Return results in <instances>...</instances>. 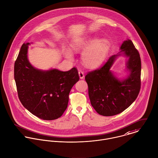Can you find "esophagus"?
Masks as SVG:
<instances>
[{
  "label": "esophagus",
  "mask_w": 158,
  "mask_h": 158,
  "mask_svg": "<svg viewBox=\"0 0 158 158\" xmlns=\"http://www.w3.org/2000/svg\"><path fill=\"white\" fill-rule=\"evenodd\" d=\"M78 75H79V77H80V79H83L84 77H85V75H84V73L81 71V70H79L78 72Z\"/></svg>",
  "instance_id": "esophagus-1"
}]
</instances>
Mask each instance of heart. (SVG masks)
Masks as SVG:
<instances>
[{
  "label": "heart",
  "instance_id": "b5f03b06",
  "mask_svg": "<svg viewBox=\"0 0 158 158\" xmlns=\"http://www.w3.org/2000/svg\"><path fill=\"white\" fill-rule=\"evenodd\" d=\"M72 49L81 54V60L88 67L94 68L100 65L105 60L110 50V44L106 39L99 40L98 37H86L73 40L71 43ZM65 56L69 59H73V53L67 49Z\"/></svg>",
  "mask_w": 158,
  "mask_h": 158
}]
</instances>
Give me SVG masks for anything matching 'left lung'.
<instances>
[{
    "mask_svg": "<svg viewBox=\"0 0 158 158\" xmlns=\"http://www.w3.org/2000/svg\"><path fill=\"white\" fill-rule=\"evenodd\" d=\"M120 51L111 56L100 69L89 72L85 77L91 105L101 115L118 114L127 108L137 99L140 89L141 60L132 42L127 39ZM120 56L128 59L125 78H119L110 69Z\"/></svg>",
    "mask_w": 158,
    "mask_h": 158,
    "instance_id": "8db88e82",
    "label": "left lung"
}]
</instances>
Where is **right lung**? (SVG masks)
I'll list each match as a JSON object with an SVG mask.
<instances>
[{
	"label": "right lung",
	"mask_w": 158,
	"mask_h": 158,
	"mask_svg": "<svg viewBox=\"0 0 158 158\" xmlns=\"http://www.w3.org/2000/svg\"><path fill=\"white\" fill-rule=\"evenodd\" d=\"M31 44H23L15 63L14 77L19 99L28 111L38 118L57 119L66 110L70 91L79 80L78 71L75 67L67 72L34 67L27 56Z\"/></svg>",
	"instance_id": "add662e5"
}]
</instances>
